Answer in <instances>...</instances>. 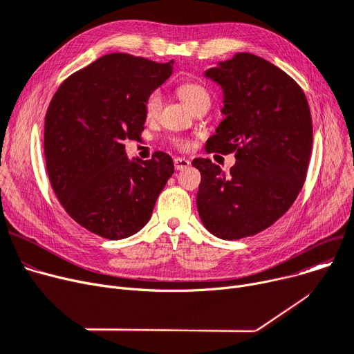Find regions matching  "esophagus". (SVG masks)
Instances as JSON below:
<instances>
[{
    "label": "esophagus",
    "instance_id": "esophagus-1",
    "mask_svg": "<svg viewBox=\"0 0 354 354\" xmlns=\"http://www.w3.org/2000/svg\"><path fill=\"white\" fill-rule=\"evenodd\" d=\"M174 165H175L176 171H183V169H187V167H189L191 162L188 159H185V158H175Z\"/></svg>",
    "mask_w": 354,
    "mask_h": 354
}]
</instances>
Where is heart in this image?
<instances>
[{"mask_svg":"<svg viewBox=\"0 0 354 354\" xmlns=\"http://www.w3.org/2000/svg\"><path fill=\"white\" fill-rule=\"evenodd\" d=\"M178 93L180 99L187 103L191 109L202 102V100H209V95L208 91L205 90V87L194 83V82H187V83H182L178 87ZM160 106H162V96L158 90L152 91L151 95H149L145 100V113L147 118H155L158 116V113L160 111ZM175 145L179 147H185L187 146V142L183 140H175Z\"/></svg>","mask_w":354,"mask_h":354,"instance_id":"heart-1","label":"heart"}]
</instances>
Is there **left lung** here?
Listing matches in <instances>:
<instances>
[{
	"mask_svg": "<svg viewBox=\"0 0 354 354\" xmlns=\"http://www.w3.org/2000/svg\"><path fill=\"white\" fill-rule=\"evenodd\" d=\"M224 91V120L205 151L235 153L228 175L198 158L199 218L212 235L241 239L280 219L299 196L313 146V123L303 88L287 73L250 53L208 68Z\"/></svg>",
	"mask_w": 354,
	"mask_h": 354,
	"instance_id": "obj_1",
	"label": "left lung"
}]
</instances>
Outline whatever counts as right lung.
<instances>
[{
  "mask_svg": "<svg viewBox=\"0 0 354 354\" xmlns=\"http://www.w3.org/2000/svg\"><path fill=\"white\" fill-rule=\"evenodd\" d=\"M124 53L103 55L66 79L46 113L48 179L66 212L90 232L123 239L139 232L175 172L165 152L130 160L124 140L140 139L145 100L174 70Z\"/></svg>",
  "mask_w": 354,
  "mask_h": 354,
  "instance_id": "right-lung-1",
  "label": "right lung"
}]
</instances>
